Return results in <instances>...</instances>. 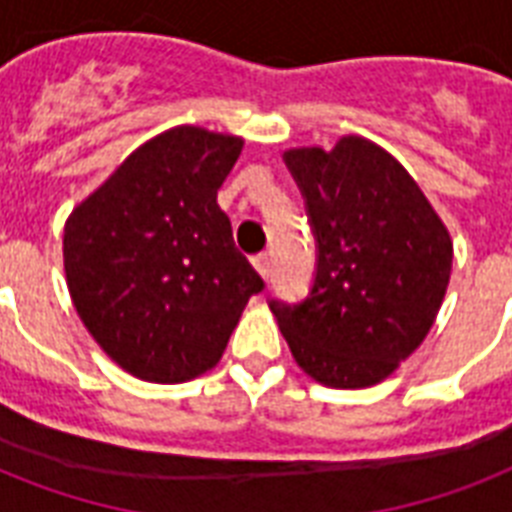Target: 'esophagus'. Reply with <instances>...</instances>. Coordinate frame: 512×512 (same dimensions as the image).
Here are the masks:
<instances>
[{
  "label": "esophagus",
  "instance_id": "obj_1",
  "mask_svg": "<svg viewBox=\"0 0 512 512\" xmlns=\"http://www.w3.org/2000/svg\"><path fill=\"white\" fill-rule=\"evenodd\" d=\"M252 265H255V271L263 276V279H268L271 276V257L265 255V252H260V255L252 257Z\"/></svg>",
  "mask_w": 512,
  "mask_h": 512
}]
</instances>
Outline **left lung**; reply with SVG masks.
<instances>
[{
    "mask_svg": "<svg viewBox=\"0 0 512 512\" xmlns=\"http://www.w3.org/2000/svg\"><path fill=\"white\" fill-rule=\"evenodd\" d=\"M316 236L303 303L271 300L297 366L329 388H369L420 348L444 303L452 239L414 177L372 140L289 148Z\"/></svg>",
    "mask_w": 512,
    "mask_h": 512,
    "instance_id": "1",
    "label": "left lung"
}]
</instances>
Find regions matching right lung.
I'll use <instances>...</instances> for the list:
<instances>
[{
  "mask_svg": "<svg viewBox=\"0 0 512 512\" xmlns=\"http://www.w3.org/2000/svg\"><path fill=\"white\" fill-rule=\"evenodd\" d=\"M236 135L172 127L132 151L71 212L63 265L95 342L148 382H185L220 361L263 279L233 244L217 191Z\"/></svg>",
  "mask_w": 512,
  "mask_h": 512,
  "instance_id": "obj_1",
  "label": "right lung"
}]
</instances>
